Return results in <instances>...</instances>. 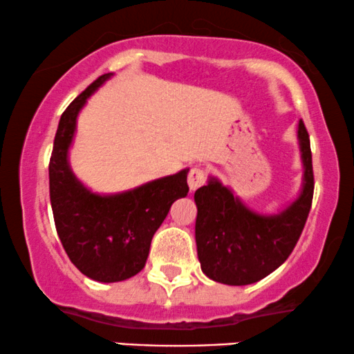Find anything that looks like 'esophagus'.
I'll use <instances>...</instances> for the list:
<instances>
[{"label": "esophagus", "instance_id": "esophagus-1", "mask_svg": "<svg viewBox=\"0 0 354 354\" xmlns=\"http://www.w3.org/2000/svg\"><path fill=\"white\" fill-rule=\"evenodd\" d=\"M205 178H207L205 176V169L198 167L192 168L189 174H187V186H189L191 191L199 189V187L205 183Z\"/></svg>", "mask_w": 354, "mask_h": 354}]
</instances>
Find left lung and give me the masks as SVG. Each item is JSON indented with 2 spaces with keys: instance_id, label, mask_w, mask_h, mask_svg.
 Here are the masks:
<instances>
[{
  "instance_id": "left-lung-1",
  "label": "left lung",
  "mask_w": 354,
  "mask_h": 354,
  "mask_svg": "<svg viewBox=\"0 0 354 354\" xmlns=\"http://www.w3.org/2000/svg\"><path fill=\"white\" fill-rule=\"evenodd\" d=\"M297 138L304 165L302 189L279 214L253 212L230 187L212 176L194 192L198 257L201 270L212 281L229 286L253 284L277 270L292 253L314 198L310 138L302 120Z\"/></svg>"
}]
</instances>
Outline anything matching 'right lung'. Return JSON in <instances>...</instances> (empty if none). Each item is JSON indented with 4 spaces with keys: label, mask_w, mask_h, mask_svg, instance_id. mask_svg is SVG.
I'll use <instances>...</instances> for the list:
<instances>
[{
    "label": "right lung",
    "mask_w": 354,
    "mask_h": 354,
    "mask_svg": "<svg viewBox=\"0 0 354 354\" xmlns=\"http://www.w3.org/2000/svg\"><path fill=\"white\" fill-rule=\"evenodd\" d=\"M113 73L102 75L62 114L48 163L50 203L57 234L66 254L84 276L118 283L144 270L155 232L176 199L186 198L187 171L153 180L119 194H95L77 180L68 149L86 100Z\"/></svg>",
    "instance_id": "add662e5"
}]
</instances>
